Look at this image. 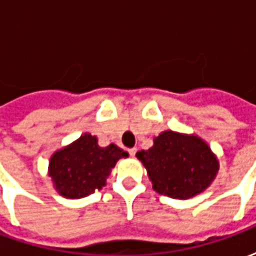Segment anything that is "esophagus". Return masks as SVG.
<instances>
[{"label": "esophagus", "instance_id": "1", "mask_svg": "<svg viewBox=\"0 0 256 256\" xmlns=\"http://www.w3.org/2000/svg\"><path fill=\"white\" fill-rule=\"evenodd\" d=\"M136 152H137V148H130V150H128L130 156H136Z\"/></svg>", "mask_w": 256, "mask_h": 256}]
</instances>
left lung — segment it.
Returning a JSON list of instances; mask_svg holds the SVG:
<instances>
[{"label": "left lung", "mask_w": 256, "mask_h": 256, "mask_svg": "<svg viewBox=\"0 0 256 256\" xmlns=\"http://www.w3.org/2000/svg\"><path fill=\"white\" fill-rule=\"evenodd\" d=\"M156 192L172 198H190L204 192L216 177L220 163L208 144L194 134L166 130L154 146L137 152Z\"/></svg>", "instance_id": "obj_1"}]
</instances>
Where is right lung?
<instances>
[{
	"mask_svg": "<svg viewBox=\"0 0 256 256\" xmlns=\"http://www.w3.org/2000/svg\"><path fill=\"white\" fill-rule=\"evenodd\" d=\"M128 156L126 150L115 144L101 148L97 137L84 133L72 144L53 154L49 177L54 189L64 198H84L102 188L116 162Z\"/></svg>",
	"mask_w": 256,
	"mask_h": 256,
	"instance_id": "obj_1",
	"label": "right lung"
}]
</instances>
